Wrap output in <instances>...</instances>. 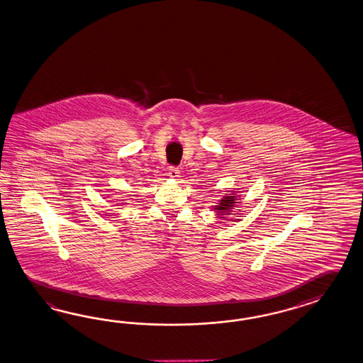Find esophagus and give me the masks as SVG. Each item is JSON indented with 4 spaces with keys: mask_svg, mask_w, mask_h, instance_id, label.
<instances>
[{
    "mask_svg": "<svg viewBox=\"0 0 363 363\" xmlns=\"http://www.w3.org/2000/svg\"><path fill=\"white\" fill-rule=\"evenodd\" d=\"M168 177H172V179H177V177H180V171H179V168L169 167V169H168Z\"/></svg>",
    "mask_w": 363,
    "mask_h": 363,
    "instance_id": "1",
    "label": "esophagus"
}]
</instances>
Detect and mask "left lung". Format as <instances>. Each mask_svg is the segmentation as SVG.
Listing matches in <instances>:
<instances>
[{
    "label": "left lung",
    "instance_id": "1",
    "mask_svg": "<svg viewBox=\"0 0 363 363\" xmlns=\"http://www.w3.org/2000/svg\"><path fill=\"white\" fill-rule=\"evenodd\" d=\"M238 197L240 196H237L235 194H225V196L217 203V205H213L216 216L225 218L228 214H232L233 209L238 204V200H241Z\"/></svg>",
    "mask_w": 363,
    "mask_h": 363
}]
</instances>
